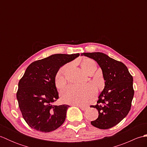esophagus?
<instances>
[{"label":"esophagus","mask_w":147,"mask_h":147,"mask_svg":"<svg viewBox=\"0 0 147 147\" xmlns=\"http://www.w3.org/2000/svg\"><path fill=\"white\" fill-rule=\"evenodd\" d=\"M74 106H77V107H79L82 111H86L87 109V107L86 106H84V105H73Z\"/></svg>","instance_id":"obj_1"}]
</instances>
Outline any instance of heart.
I'll list each match as a JSON object with an SVG mask.
<instances>
[{"mask_svg": "<svg viewBox=\"0 0 147 147\" xmlns=\"http://www.w3.org/2000/svg\"><path fill=\"white\" fill-rule=\"evenodd\" d=\"M82 67L86 73L90 71H95L96 62L91 59L86 58L82 62ZM66 66L61 67L57 72L55 78V85L57 88H61L65 84L64 72ZM96 90L92 85L85 86L69 85L62 90L61 98L64 103L72 105H86L92 102L95 97Z\"/></svg>", "mask_w": 147, "mask_h": 147, "instance_id": "b5f03b06", "label": "heart"}]
</instances>
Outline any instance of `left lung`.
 Segmentation results:
<instances>
[{"label":"left lung","mask_w":147,"mask_h":147,"mask_svg":"<svg viewBox=\"0 0 147 147\" xmlns=\"http://www.w3.org/2000/svg\"><path fill=\"white\" fill-rule=\"evenodd\" d=\"M82 55L97 62L105 81L97 104L92 107L97 109L98 117L91 124L99 129H109L120 123L129 113L134 96L133 76L123 62L104 53H82Z\"/></svg>","instance_id":"1"}]
</instances>
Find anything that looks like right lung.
<instances>
[{
	"label": "right lung",
	"instance_id": "1",
	"mask_svg": "<svg viewBox=\"0 0 147 147\" xmlns=\"http://www.w3.org/2000/svg\"><path fill=\"white\" fill-rule=\"evenodd\" d=\"M80 56L54 54L32 62L18 83L16 93L19 107L26 123L44 133L54 131L65 119L69 105H53L59 98L55 78L61 67Z\"/></svg>",
	"mask_w": 147,
	"mask_h": 147
}]
</instances>
